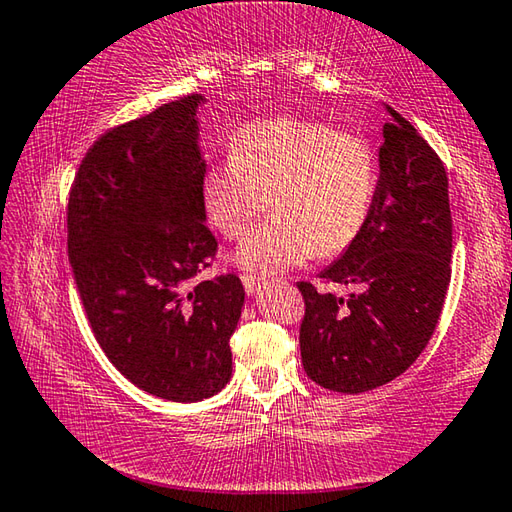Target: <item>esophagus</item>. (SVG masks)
<instances>
[{"instance_id":"obj_1","label":"esophagus","mask_w":512,"mask_h":512,"mask_svg":"<svg viewBox=\"0 0 512 512\" xmlns=\"http://www.w3.org/2000/svg\"><path fill=\"white\" fill-rule=\"evenodd\" d=\"M241 282H244V288H246L248 295L259 293V288L264 286V280H262V277H257V275H241Z\"/></svg>"}]
</instances>
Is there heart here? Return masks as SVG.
<instances>
[{
  "label": "heart",
  "instance_id": "1",
  "mask_svg": "<svg viewBox=\"0 0 512 512\" xmlns=\"http://www.w3.org/2000/svg\"><path fill=\"white\" fill-rule=\"evenodd\" d=\"M378 163L365 138L302 118L241 127L230 156L208 165L201 203L208 224L241 241L235 262L255 273H282L313 253L338 255L365 228L376 197Z\"/></svg>",
  "mask_w": 512,
  "mask_h": 512
}]
</instances>
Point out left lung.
I'll return each mask as SVG.
<instances>
[{
  "instance_id": "left-lung-1",
  "label": "left lung",
  "mask_w": 512,
  "mask_h": 512,
  "mask_svg": "<svg viewBox=\"0 0 512 512\" xmlns=\"http://www.w3.org/2000/svg\"><path fill=\"white\" fill-rule=\"evenodd\" d=\"M380 176L365 228L324 268V282L360 286L336 297L311 282L300 351L306 376L324 389L360 394L389 383L427 347L450 284L448 174L410 120L387 107Z\"/></svg>"
}]
</instances>
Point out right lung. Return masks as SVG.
<instances>
[{"instance_id": "obj_1", "label": "right lung", "mask_w": 512, "mask_h": 512, "mask_svg": "<svg viewBox=\"0 0 512 512\" xmlns=\"http://www.w3.org/2000/svg\"><path fill=\"white\" fill-rule=\"evenodd\" d=\"M201 102L183 96L102 134L67 208L73 277L100 349L129 383L176 403L226 387L244 306L232 273L192 286L217 253L203 224Z\"/></svg>"}]
</instances>
